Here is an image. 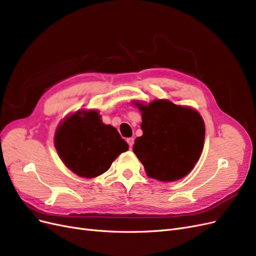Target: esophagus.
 <instances>
[{
    "label": "esophagus",
    "instance_id": "34e87169",
    "mask_svg": "<svg viewBox=\"0 0 256 256\" xmlns=\"http://www.w3.org/2000/svg\"><path fill=\"white\" fill-rule=\"evenodd\" d=\"M127 143L129 145V148H132V146L134 144V138H127Z\"/></svg>",
    "mask_w": 256,
    "mask_h": 256
}]
</instances>
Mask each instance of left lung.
<instances>
[{
  "mask_svg": "<svg viewBox=\"0 0 256 256\" xmlns=\"http://www.w3.org/2000/svg\"><path fill=\"white\" fill-rule=\"evenodd\" d=\"M138 106L142 112L143 136L136 138L132 150L146 174L161 182L187 175L203 150L205 125L200 115L168 100Z\"/></svg>",
  "mask_w": 256,
  "mask_h": 256,
  "instance_id": "left-lung-1",
  "label": "left lung"
}]
</instances>
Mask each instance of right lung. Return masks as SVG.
I'll list each match as a JSON object with an SVG mask.
<instances>
[{"instance_id": "obj_1", "label": "right lung", "mask_w": 256, "mask_h": 256, "mask_svg": "<svg viewBox=\"0 0 256 256\" xmlns=\"http://www.w3.org/2000/svg\"><path fill=\"white\" fill-rule=\"evenodd\" d=\"M54 142L65 166L86 178L106 172L116 157L129 148L118 130L102 122L97 111L69 116L58 128Z\"/></svg>"}]
</instances>
